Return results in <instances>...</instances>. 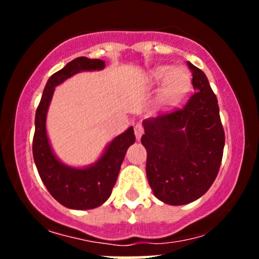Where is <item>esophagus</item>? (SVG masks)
Returning a JSON list of instances; mask_svg holds the SVG:
<instances>
[{"label":"esophagus","instance_id":"1","mask_svg":"<svg viewBox=\"0 0 259 259\" xmlns=\"http://www.w3.org/2000/svg\"><path fill=\"white\" fill-rule=\"evenodd\" d=\"M142 134H144V126H142V124L138 123L135 125V135H136V139H140L142 136Z\"/></svg>","mask_w":259,"mask_h":259}]
</instances>
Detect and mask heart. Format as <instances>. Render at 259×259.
Segmentation results:
<instances>
[{"instance_id":"1","label":"heart","mask_w":259,"mask_h":259,"mask_svg":"<svg viewBox=\"0 0 259 259\" xmlns=\"http://www.w3.org/2000/svg\"><path fill=\"white\" fill-rule=\"evenodd\" d=\"M152 78L156 81H163L165 78L167 85H165V95L169 99H175L183 94L187 86V74L183 69L171 70L170 67H159L152 72Z\"/></svg>"}]
</instances>
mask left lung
<instances>
[{"label":"left lung","mask_w":259,"mask_h":259,"mask_svg":"<svg viewBox=\"0 0 259 259\" xmlns=\"http://www.w3.org/2000/svg\"><path fill=\"white\" fill-rule=\"evenodd\" d=\"M194 94L181 108L144 121L148 184L171 206L203 196L218 175L225 144L219 106L206 74L187 62Z\"/></svg>","instance_id":"8db88e82"}]
</instances>
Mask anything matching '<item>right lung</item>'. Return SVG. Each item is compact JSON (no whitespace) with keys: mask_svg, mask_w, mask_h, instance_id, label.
I'll return each mask as SVG.
<instances>
[{"mask_svg":"<svg viewBox=\"0 0 259 259\" xmlns=\"http://www.w3.org/2000/svg\"><path fill=\"white\" fill-rule=\"evenodd\" d=\"M102 59L78 57L47 80L35 114L32 156L38 175L55 200L72 209H92L108 200L115 185L126 150L135 142L133 126L118 135L95 164L88 168L68 167L57 159L50 146L46 133V114L57 85L82 70H101Z\"/></svg>","mask_w":259,"mask_h":259,"instance_id":"1","label":"right lung"}]
</instances>
